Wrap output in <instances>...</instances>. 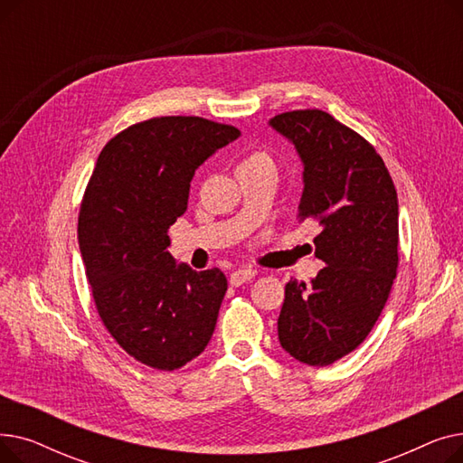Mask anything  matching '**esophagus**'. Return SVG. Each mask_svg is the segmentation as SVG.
I'll use <instances>...</instances> for the list:
<instances>
[{
    "label": "esophagus",
    "instance_id": "34e87169",
    "mask_svg": "<svg viewBox=\"0 0 463 463\" xmlns=\"http://www.w3.org/2000/svg\"><path fill=\"white\" fill-rule=\"evenodd\" d=\"M257 276L255 269H238L231 274V285L232 287H240L241 283H246L250 279H253Z\"/></svg>",
    "mask_w": 463,
    "mask_h": 463
}]
</instances>
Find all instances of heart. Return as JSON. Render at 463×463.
Here are the masks:
<instances>
[{
  "mask_svg": "<svg viewBox=\"0 0 463 463\" xmlns=\"http://www.w3.org/2000/svg\"><path fill=\"white\" fill-rule=\"evenodd\" d=\"M262 159H270V157L266 156V154H262V152H255V154L248 156L241 163H255V161H262Z\"/></svg>",
  "mask_w": 463,
  "mask_h": 463,
  "instance_id": "1",
  "label": "heart"
}]
</instances>
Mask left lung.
Wrapping results in <instances>:
<instances>
[{
    "label": "left lung",
    "instance_id": "obj_1",
    "mask_svg": "<svg viewBox=\"0 0 463 463\" xmlns=\"http://www.w3.org/2000/svg\"><path fill=\"white\" fill-rule=\"evenodd\" d=\"M304 165L298 219L319 223L315 257L326 266L311 285L290 279L278 319L281 347L328 366L372 332L398 269V194L373 146L323 110L274 116Z\"/></svg>",
    "mask_w": 463,
    "mask_h": 463
}]
</instances>
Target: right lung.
Masks as SVG:
<instances>
[{
    "label": "right lung",
    "mask_w": 463,
    "mask_h": 463,
    "mask_svg": "<svg viewBox=\"0 0 463 463\" xmlns=\"http://www.w3.org/2000/svg\"><path fill=\"white\" fill-rule=\"evenodd\" d=\"M238 137L199 116L146 119L107 142L86 187L79 244L97 313L150 368L185 366L213 334L227 278L178 264L166 231L187 210L194 170Z\"/></svg>",
    "instance_id": "obj_1"
}]
</instances>
